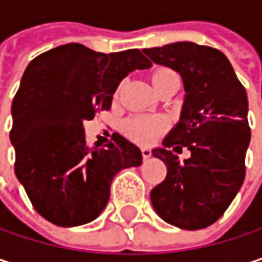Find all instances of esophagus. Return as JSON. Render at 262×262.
I'll use <instances>...</instances> for the list:
<instances>
[{"label": "esophagus", "instance_id": "1", "mask_svg": "<svg viewBox=\"0 0 262 262\" xmlns=\"http://www.w3.org/2000/svg\"><path fill=\"white\" fill-rule=\"evenodd\" d=\"M141 153H142V157H144V159H148V157L151 156V150L147 148V147H144V148H141Z\"/></svg>", "mask_w": 262, "mask_h": 262}]
</instances>
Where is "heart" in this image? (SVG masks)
Wrapping results in <instances>:
<instances>
[{"mask_svg": "<svg viewBox=\"0 0 262 262\" xmlns=\"http://www.w3.org/2000/svg\"><path fill=\"white\" fill-rule=\"evenodd\" d=\"M151 79L156 90H160L165 83L172 79H179V76L169 67H157L151 75ZM120 90L121 86L117 88L115 97L120 94ZM124 129L136 141L142 144H151L166 129V120L159 115H133L124 123Z\"/></svg>", "mask_w": 262, "mask_h": 262, "instance_id": "1", "label": "heart"}]
</instances>
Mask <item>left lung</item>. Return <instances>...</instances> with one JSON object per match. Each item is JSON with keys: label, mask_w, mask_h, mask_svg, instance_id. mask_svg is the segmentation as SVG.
<instances>
[{"label": "left lung", "mask_w": 262, "mask_h": 262, "mask_svg": "<svg viewBox=\"0 0 262 262\" xmlns=\"http://www.w3.org/2000/svg\"><path fill=\"white\" fill-rule=\"evenodd\" d=\"M156 64L177 70L186 99L179 124L153 156L166 165V177L153 187L156 213L181 229L214 224L240 190L249 147L248 94L225 55L210 46L177 41L142 49ZM186 146L191 157L179 162L172 152Z\"/></svg>", "instance_id": "8db88e82"}]
</instances>
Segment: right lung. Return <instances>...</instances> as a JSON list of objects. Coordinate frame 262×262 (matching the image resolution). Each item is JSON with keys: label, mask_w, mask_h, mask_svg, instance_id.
I'll list each match as a JSON object with an SVG mask.
<instances>
[{"label": "right lung", "mask_w": 262, "mask_h": 262, "mask_svg": "<svg viewBox=\"0 0 262 262\" xmlns=\"http://www.w3.org/2000/svg\"><path fill=\"white\" fill-rule=\"evenodd\" d=\"M139 49L102 54L69 43L31 61L13 99L14 172L36 211L58 226L94 221L118 171L139 166L141 150L120 136L88 147L83 121L109 111L130 72L148 69Z\"/></svg>", "instance_id": "1"}]
</instances>
